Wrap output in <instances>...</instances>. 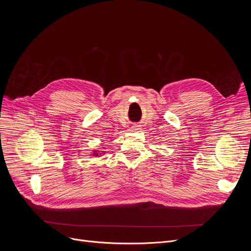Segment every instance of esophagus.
Returning <instances> with one entry per match:
<instances>
[{
    "label": "esophagus",
    "instance_id": "esophagus-1",
    "mask_svg": "<svg viewBox=\"0 0 251 251\" xmlns=\"http://www.w3.org/2000/svg\"><path fill=\"white\" fill-rule=\"evenodd\" d=\"M138 130H140V127L138 126H132L130 128V131H132V132H136V131H138Z\"/></svg>",
    "mask_w": 251,
    "mask_h": 251
}]
</instances>
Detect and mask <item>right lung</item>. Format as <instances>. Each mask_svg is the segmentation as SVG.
<instances>
[{"label": "right lung", "mask_w": 251, "mask_h": 251, "mask_svg": "<svg viewBox=\"0 0 251 251\" xmlns=\"http://www.w3.org/2000/svg\"><path fill=\"white\" fill-rule=\"evenodd\" d=\"M96 155H97V154H96Z\"/></svg>", "instance_id": "1"}]
</instances>
